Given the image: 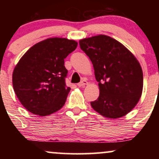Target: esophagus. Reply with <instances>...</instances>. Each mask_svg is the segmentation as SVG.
Wrapping results in <instances>:
<instances>
[{
	"mask_svg": "<svg viewBox=\"0 0 159 159\" xmlns=\"http://www.w3.org/2000/svg\"><path fill=\"white\" fill-rule=\"evenodd\" d=\"M87 84V81H86V80H83V81H81L80 83H78L77 85H78V87H84V86H85Z\"/></svg>",
	"mask_w": 159,
	"mask_h": 159,
	"instance_id": "esophagus-1",
	"label": "esophagus"
}]
</instances>
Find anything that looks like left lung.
Masks as SVG:
<instances>
[{"label": "left lung", "instance_id": "left-lung-1", "mask_svg": "<svg viewBox=\"0 0 159 159\" xmlns=\"http://www.w3.org/2000/svg\"><path fill=\"white\" fill-rule=\"evenodd\" d=\"M89 57L98 82L99 96L90 105L107 118H120L135 107L143 90V72L136 57L123 44L108 36L79 41Z\"/></svg>", "mask_w": 159, "mask_h": 159}]
</instances>
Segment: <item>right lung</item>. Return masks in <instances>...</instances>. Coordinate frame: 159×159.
Masks as SVG:
<instances>
[{"mask_svg": "<svg viewBox=\"0 0 159 159\" xmlns=\"http://www.w3.org/2000/svg\"><path fill=\"white\" fill-rule=\"evenodd\" d=\"M77 45L74 40L49 38L32 46L20 59L12 73V85L27 111L43 116L64 105L70 91L65 82L68 71L64 59Z\"/></svg>", "mask_w": 159, "mask_h": 159, "instance_id": "1", "label": "right lung"}]
</instances>
